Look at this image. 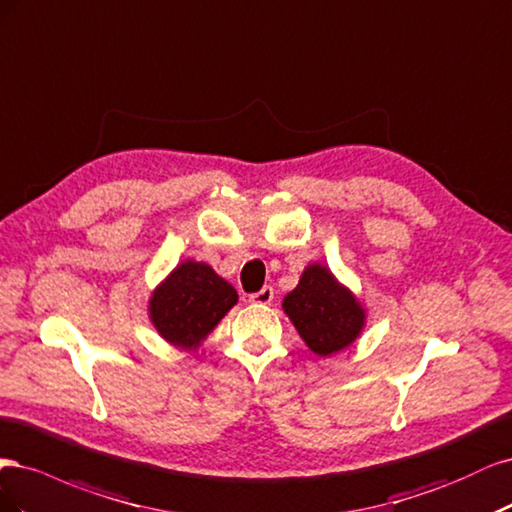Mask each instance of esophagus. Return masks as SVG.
Instances as JSON below:
<instances>
[{"label":"esophagus","mask_w":512,"mask_h":512,"mask_svg":"<svg viewBox=\"0 0 512 512\" xmlns=\"http://www.w3.org/2000/svg\"><path fill=\"white\" fill-rule=\"evenodd\" d=\"M249 300H251L253 304H259V306H268V304H272V300H274V289H272V287H263V289H259L257 293H253Z\"/></svg>","instance_id":"esophagus-1"}]
</instances>
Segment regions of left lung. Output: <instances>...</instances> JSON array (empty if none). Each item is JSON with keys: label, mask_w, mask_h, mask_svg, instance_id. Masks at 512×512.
<instances>
[{"label": "left lung", "mask_w": 512, "mask_h": 512, "mask_svg": "<svg viewBox=\"0 0 512 512\" xmlns=\"http://www.w3.org/2000/svg\"><path fill=\"white\" fill-rule=\"evenodd\" d=\"M285 315L308 349L327 357L351 346L366 325V308L321 263H310L283 300Z\"/></svg>", "instance_id": "1"}]
</instances>
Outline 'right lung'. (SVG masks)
<instances>
[{"mask_svg": "<svg viewBox=\"0 0 512 512\" xmlns=\"http://www.w3.org/2000/svg\"><path fill=\"white\" fill-rule=\"evenodd\" d=\"M236 302V289L208 263L185 259L155 287L148 317L163 340L195 351Z\"/></svg>", "mask_w": 512, "mask_h": 512, "instance_id": "add662e5", "label": "right lung"}]
</instances>
